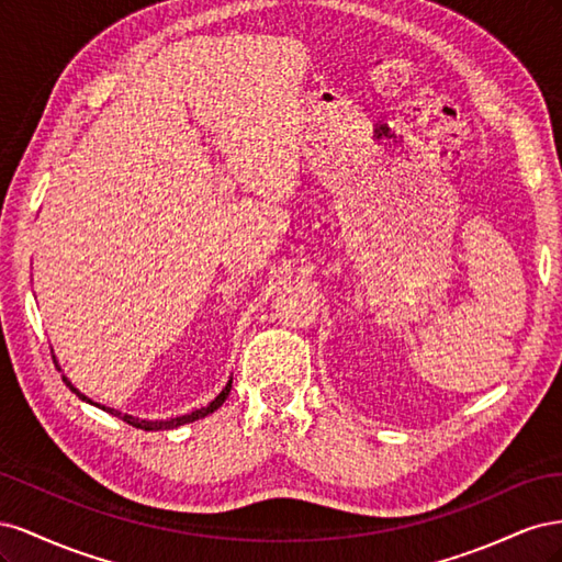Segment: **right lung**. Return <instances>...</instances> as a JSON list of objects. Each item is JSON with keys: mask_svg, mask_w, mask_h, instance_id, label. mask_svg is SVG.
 Returning <instances> with one entry per match:
<instances>
[{"mask_svg": "<svg viewBox=\"0 0 562 562\" xmlns=\"http://www.w3.org/2000/svg\"><path fill=\"white\" fill-rule=\"evenodd\" d=\"M50 351H54V349H50ZM54 363H56V368L60 370V366H58V361H56V356H54ZM60 372H63V370H60ZM63 382H65L67 386H70L72 394H77V396H79V401H83V403H91V405L100 407V411H105V413H110V415H114V417H119V419H124L126 424H131V427H135V429H143V431H168V429H178V427H182V424H190V422H196V419H201V417H206V415L215 413L217 407L225 403V398L229 396V389H232V378H229V382L225 384V389L220 391V394H217L209 405L199 407V411H192V413L180 415V417H171V419H140V417H133V415H128V413H119V411H114V407L93 403L87 394H81V391L70 382V378H67V375H63Z\"/></svg>", "mask_w": 562, "mask_h": 562, "instance_id": "right-lung-1", "label": "right lung"}]
</instances>
